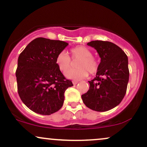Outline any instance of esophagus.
<instances>
[{"instance_id": "1", "label": "esophagus", "mask_w": 147, "mask_h": 147, "mask_svg": "<svg viewBox=\"0 0 147 147\" xmlns=\"http://www.w3.org/2000/svg\"><path fill=\"white\" fill-rule=\"evenodd\" d=\"M78 82H79L78 80H73V81H72V84H73L74 85H76V84L78 83Z\"/></svg>"}]
</instances>
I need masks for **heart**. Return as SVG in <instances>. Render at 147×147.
<instances>
[{
  "instance_id": "obj_1",
  "label": "heart",
  "mask_w": 147,
  "mask_h": 147,
  "mask_svg": "<svg viewBox=\"0 0 147 147\" xmlns=\"http://www.w3.org/2000/svg\"><path fill=\"white\" fill-rule=\"evenodd\" d=\"M72 59L77 61L75 64L76 69L68 70L72 66V61L70 57L65 51H61L56 57V63L62 72H65V77L70 79L78 80L86 77L90 74H94L98 69V61L92 56V52L87 47L79 45L72 48L70 50Z\"/></svg>"
}]
</instances>
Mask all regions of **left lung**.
<instances>
[{
	"label": "left lung",
	"mask_w": 147,
	"mask_h": 147,
	"mask_svg": "<svg viewBox=\"0 0 147 147\" xmlns=\"http://www.w3.org/2000/svg\"><path fill=\"white\" fill-rule=\"evenodd\" d=\"M97 50L101 58L96 77L89 81L90 88L82 95L89 109L104 112L113 109L125 96L129 79L128 57L117 45L109 41L87 43Z\"/></svg>",
	"instance_id": "8db88e82"
}]
</instances>
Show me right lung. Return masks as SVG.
<instances>
[{"label":"right lung","mask_w":147,"mask_h":147,"mask_svg":"<svg viewBox=\"0 0 147 147\" xmlns=\"http://www.w3.org/2000/svg\"><path fill=\"white\" fill-rule=\"evenodd\" d=\"M68 43L39 37L20 54L16 71L22 102L36 113L49 115L62 107L65 90L72 86L56 63V57Z\"/></svg>","instance_id":"obj_1"}]
</instances>
